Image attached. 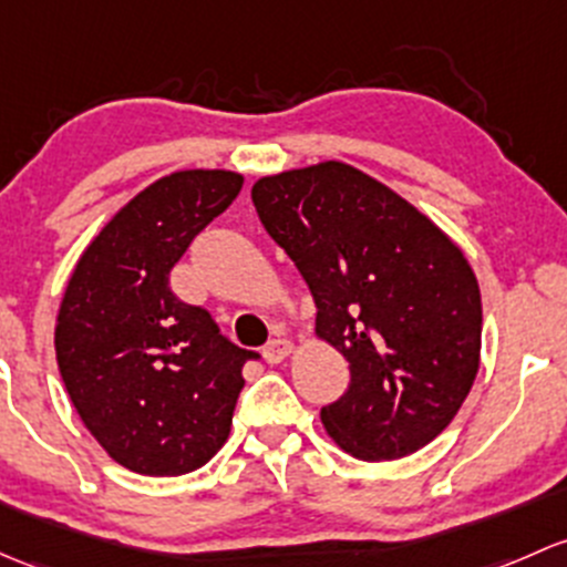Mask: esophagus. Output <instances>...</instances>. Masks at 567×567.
I'll return each instance as SVG.
<instances>
[{"label": "esophagus", "mask_w": 567, "mask_h": 567, "mask_svg": "<svg viewBox=\"0 0 567 567\" xmlns=\"http://www.w3.org/2000/svg\"><path fill=\"white\" fill-rule=\"evenodd\" d=\"M290 353H293V342H290V339H282V337L271 339V342H268L266 348H264V359H266L268 363L285 361Z\"/></svg>", "instance_id": "esophagus-1"}]
</instances>
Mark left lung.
<instances>
[{
    "mask_svg": "<svg viewBox=\"0 0 567 567\" xmlns=\"http://www.w3.org/2000/svg\"><path fill=\"white\" fill-rule=\"evenodd\" d=\"M252 204L318 307V333L350 363L320 410L350 456L385 462L432 443L467 399L481 361V290L432 219L353 165L258 178Z\"/></svg>",
    "mask_w": 567,
    "mask_h": 567,
    "instance_id": "8db88e82",
    "label": "left lung"
}]
</instances>
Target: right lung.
<instances>
[{
    "instance_id": "obj_1",
    "label": "right lung",
    "mask_w": 567,
    "mask_h": 567,
    "mask_svg": "<svg viewBox=\"0 0 567 567\" xmlns=\"http://www.w3.org/2000/svg\"><path fill=\"white\" fill-rule=\"evenodd\" d=\"M234 171H178L135 195L81 255L56 318V361L81 421L113 462L184 475L223 449L260 359L176 299L171 268L241 193Z\"/></svg>"
}]
</instances>
